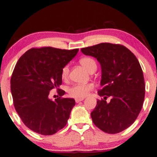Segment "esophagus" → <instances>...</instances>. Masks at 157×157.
<instances>
[{"instance_id":"34e87169","label":"esophagus","mask_w":157,"mask_h":157,"mask_svg":"<svg viewBox=\"0 0 157 157\" xmlns=\"http://www.w3.org/2000/svg\"><path fill=\"white\" fill-rule=\"evenodd\" d=\"M83 99H84V98H78V99H75V101H76V103H78V102H80V101H83Z\"/></svg>"}]
</instances>
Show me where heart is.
Masks as SVG:
<instances>
[{
	"label": "heart",
	"mask_w": 157,
	"mask_h": 157,
	"mask_svg": "<svg viewBox=\"0 0 157 157\" xmlns=\"http://www.w3.org/2000/svg\"><path fill=\"white\" fill-rule=\"evenodd\" d=\"M80 63L88 71H90L94 68H97V64L94 59L89 57L83 58L80 60ZM69 73V66L67 65L61 69V78L63 80L68 78ZM93 88V85L91 83L87 84H74L67 89L69 95L73 98H83L88 95V92Z\"/></svg>",
	"instance_id": "heart-1"
}]
</instances>
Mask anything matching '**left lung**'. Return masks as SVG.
I'll return each mask as SVG.
<instances>
[{"mask_svg": "<svg viewBox=\"0 0 157 157\" xmlns=\"http://www.w3.org/2000/svg\"><path fill=\"white\" fill-rule=\"evenodd\" d=\"M85 55L96 58L101 67V86L104 99L97 100L91 113L93 123L108 133L129 127L139 115L145 93L142 68L135 55L124 46L101 43L81 48ZM108 97L112 98L106 102Z\"/></svg>", "mask_w": 157, "mask_h": 157, "instance_id": "8db88e82", "label": "left lung"}]
</instances>
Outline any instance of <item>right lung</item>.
<instances>
[{
	"label": "right lung",
	"mask_w": 157,
	"mask_h": 157,
	"mask_svg": "<svg viewBox=\"0 0 157 157\" xmlns=\"http://www.w3.org/2000/svg\"><path fill=\"white\" fill-rule=\"evenodd\" d=\"M78 48L51 47L32 48L21 56L10 80L15 110L24 124L40 134H54L65 127L75 100L63 98L61 69L72 60ZM56 88L58 98L52 101L49 92Z\"/></svg>",
	"instance_id": "1"
}]
</instances>
